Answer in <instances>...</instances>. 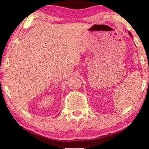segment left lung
Wrapping results in <instances>:
<instances>
[{
  "instance_id": "obj_1",
  "label": "left lung",
  "mask_w": 149,
  "mask_h": 149,
  "mask_svg": "<svg viewBox=\"0 0 149 149\" xmlns=\"http://www.w3.org/2000/svg\"><path fill=\"white\" fill-rule=\"evenodd\" d=\"M129 34H130V35L131 37H132V33H130V32H129Z\"/></svg>"
}]
</instances>
